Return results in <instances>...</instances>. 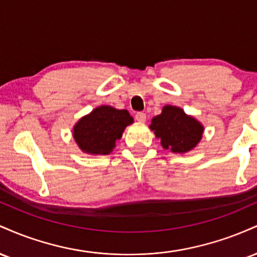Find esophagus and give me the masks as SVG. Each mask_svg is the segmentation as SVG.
<instances>
[{
  "label": "esophagus",
  "instance_id": "1",
  "mask_svg": "<svg viewBox=\"0 0 257 257\" xmlns=\"http://www.w3.org/2000/svg\"><path fill=\"white\" fill-rule=\"evenodd\" d=\"M135 119H137L138 122H145L146 114L144 113V112H138V113L135 114Z\"/></svg>",
  "mask_w": 257,
  "mask_h": 257
}]
</instances>
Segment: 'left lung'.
Here are the masks:
<instances>
[{"label": "left lung", "mask_w": 257, "mask_h": 257, "mask_svg": "<svg viewBox=\"0 0 257 257\" xmlns=\"http://www.w3.org/2000/svg\"><path fill=\"white\" fill-rule=\"evenodd\" d=\"M150 128L156 138L161 139L163 149L175 153H185L194 149L204 131V126L194 117L172 105H166L161 114L153 117Z\"/></svg>", "instance_id": "8db88e82"}]
</instances>
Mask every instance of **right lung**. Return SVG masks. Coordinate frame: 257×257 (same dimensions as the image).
Here are the masks:
<instances>
[{
  "mask_svg": "<svg viewBox=\"0 0 257 257\" xmlns=\"http://www.w3.org/2000/svg\"><path fill=\"white\" fill-rule=\"evenodd\" d=\"M134 122L126 110L99 106L73 126V139L79 149L89 155H108L125 126Z\"/></svg>",
  "mask_w": 257,
  "mask_h": 257,
  "instance_id": "right-lung-1",
  "label": "right lung"
}]
</instances>
